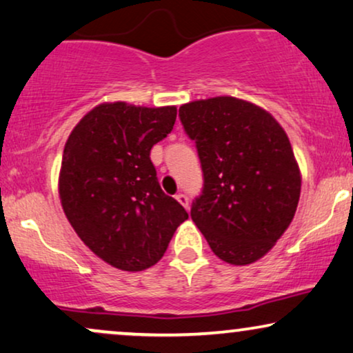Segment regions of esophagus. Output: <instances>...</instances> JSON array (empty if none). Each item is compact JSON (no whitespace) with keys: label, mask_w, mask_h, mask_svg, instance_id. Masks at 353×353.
Masks as SVG:
<instances>
[{"label":"esophagus","mask_w":353,"mask_h":353,"mask_svg":"<svg viewBox=\"0 0 353 353\" xmlns=\"http://www.w3.org/2000/svg\"><path fill=\"white\" fill-rule=\"evenodd\" d=\"M176 199H178V203H180L181 204V206H185L186 208V210H188V196H186V194L185 193H178L176 194V196H175Z\"/></svg>","instance_id":"34e87169"}]
</instances>
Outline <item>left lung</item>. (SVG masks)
Returning <instances> with one entry per match:
<instances>
[{
	"label": "left lung",
	"instance_id": "8db88e82",
	"mask_svg": "<svg viewBox=\"0 0 353 353\" xmlns=\"http://www.w3.org/2000/svg\"><path fill=\"white\" fill-rule=\"evenodd\" d=\"M203 170L191 219L224 262L249 265L293 221L301 176L288 136L255 104L217 97L178 111Z\"/></svg>",
	"mask_w": 353,
	"mask_h": 353
}]
</instances>
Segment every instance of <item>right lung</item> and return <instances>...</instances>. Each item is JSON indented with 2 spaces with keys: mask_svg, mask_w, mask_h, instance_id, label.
<instances>
[{
  "mask_svg": "<svg viewBox=\"0 0 353 353\" xmlns=\"http://www.w3.org/2000/svg\"><path fill=\"white\" fill-rule=\"evenodd\" d=\"M176 108L99 104L65 143L59 190L90 250L125 272L162 259L188 212L160 188L150 150L172 132Z\"/></svg>",
  "mask_w": 353,
  "mask_h": 353,
  "instance_id": "add662e5",
  "label": "right lung"
}]
</instances>
